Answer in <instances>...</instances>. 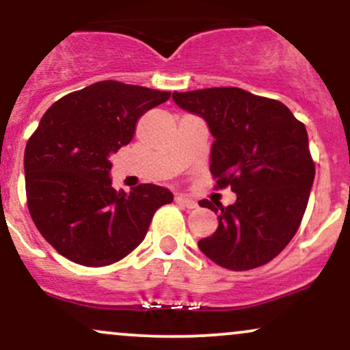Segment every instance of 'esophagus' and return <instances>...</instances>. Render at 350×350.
<instances>
[{
	"label": "esophagus",
	"instance_id": "1",
	"mask_svg": "<svg viewBox=\"0 0 350 350\" xmlns=\"http://www.w3.org/2000/svg\"><path fill=\"white\" fill-rule=\"evenodd\" d=\"M176 202L180 204V206H184L186 208H196V207H198V202H196L194 199L186 198V196H176Z\"/></svg>",
	"mask_w": 350,
	"mask_h": 350
}]
</instances>
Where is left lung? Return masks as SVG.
<instances>
[{"label":"left lung","instance_id":"1","mask_svg":"<svg viewBox=\"0 0 350 350\" xmlns=\"http://www.w3.org/2000/svg\"><path fill=\"white\" fill-rule=\"evenodd\" d=\"M214 136L211 172L230 186L232 206L200 200L219 214V227L199 240L200 252L228 270L262 267L290 243L306 211L314 180L308 131L278 100L243 88L214 87L172 94Z\"/></svg>","mask_w":350,"mask_h":350}]
</instances>
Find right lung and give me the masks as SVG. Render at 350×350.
<instances>
[{"mask_svg":"<svg viewBox=\"0 0 350 350\" xmlns=\"http://www.w3.org/2000/svg\"><path fill=\"white\" fill-rule=\"evenodd\" d=\"M170 92L103 80L66 95L44 113L24 151L27 207L44 239L70 262L105 267L143 242L172 192L111 187L110 156Z\"/></svg>","mask_w":350,"mask_h":350,"instance_id":"1","label":"right lung"}]
</instances>
